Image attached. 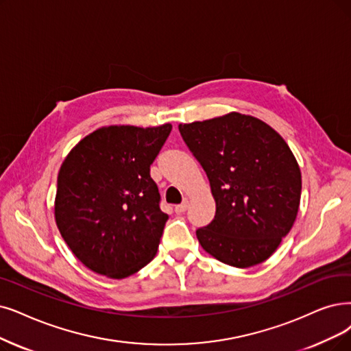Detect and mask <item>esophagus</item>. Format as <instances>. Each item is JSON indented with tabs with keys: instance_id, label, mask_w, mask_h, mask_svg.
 <instances>
[{
	"instance_id": "obj_1",
	"label": "esophagus",
	"mask_w": 351,
	"mask_h": 351,
	"mask_svg": "<svg viewBox=\"0 0 351 351\" xmlns=\"http://www.w3.org/2000/svg\"><path fill=\"white\" fill-rule=\"evenodd\" d=\"M187 208H189V200H184L181 204L176 206V213H184Z\"/></svg>"
}]
</instances>
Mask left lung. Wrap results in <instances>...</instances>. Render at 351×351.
Returning <instances> with one entry per match:
<instances>
[{"instance_id": "1", "label": "left lung", "mask_w": 351, "mask_h": 351, "mask_svg": "<svg viewBox=\"0 0 351 351\" xmlns=\"http://www.w3.org/2000/svg\"><path fill=\"white\" fill-rule=\"evenodd\" d=\"M178 130L216 202L212 223L195 232L202 247L234 268L268 259L289 233L301 199V170L284 138L239 112Z\"/></svg>"}]
</instances>
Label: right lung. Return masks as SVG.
<instances>
[{"label": "right lung", "mask_w": 351, "mask_h": 351, "mask_svg": "<svg viewBox=\"0 0 351 351\" xmlns=\"http://www.w3.org/2000/svg\"><path fill=\"white\" fill-rule=\"evenodd\" d=\"M171 123L102 127L67 154L58 176L54 219L90 271L122 279L156 256L168 215L149 167Z\"/></svg>", "instance_id": "obj_1"}]
</instances>
